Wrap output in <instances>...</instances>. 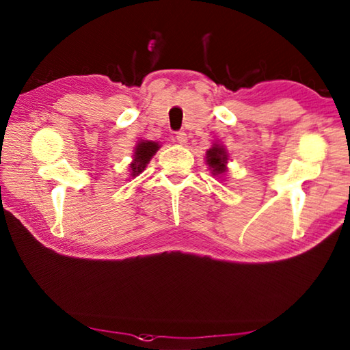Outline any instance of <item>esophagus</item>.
I'll return each instance as SVG.
<instances>
[{
	"label": "esophagus",
	"instance_id": "1",
	"mask_svg": "<svg viewBox=\"0 0 350 350\" xmlns=\"http://www.w3.org/2000/svg\"><path fill=\"white\" fill-rule=\"evenodd\" d=\"M176 139H177V143H179V144H187L188 133L183 132V131H179L176 133Z\"/></svg>",
	"mask_w": 350,
	"mask_h": 350
}]
</instances>
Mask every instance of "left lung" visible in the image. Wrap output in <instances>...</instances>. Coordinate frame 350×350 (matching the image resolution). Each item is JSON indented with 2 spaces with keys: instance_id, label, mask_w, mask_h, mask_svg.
Segmentation results:
<instances>
[{
  "instance_id": "1",
  "label": "left lung",
  "mask_w": 350,
  "mask_h": 350,
  "mask_svg": "<svg viewBox=\"0 0 350 350\" xmlns=\"http://www.w3.org/2000/svg\"><path fill=\"white\" fill-rule=\"evenodd\" d=\"M207 163L209 167L213 170V174H221L227 170L226 168V162H227V153L222 147L219 146H213L211 150H207Z\"/></svg>"
}]
</instances>
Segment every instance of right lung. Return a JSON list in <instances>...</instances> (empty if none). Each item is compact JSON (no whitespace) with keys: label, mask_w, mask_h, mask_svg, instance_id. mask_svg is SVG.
Instances as JSON below:
<instances>
[{"label":"right lung","mask_w":350,"mask_h":350,"mask_svg":"<svg viewBox=\"0 0 350 350\" xmlns=\"http://www.w3.org/2000/svg\"><path fill=\"white\" fill-rule=\"evenodd\" d=\"M158 143H153V141H141V143H138L135 154H133V162L131 163L132 176H138L146 168L152 156L158 152Z\"/></svg>","instance_id":"right-lung-1"}]
</instances>
